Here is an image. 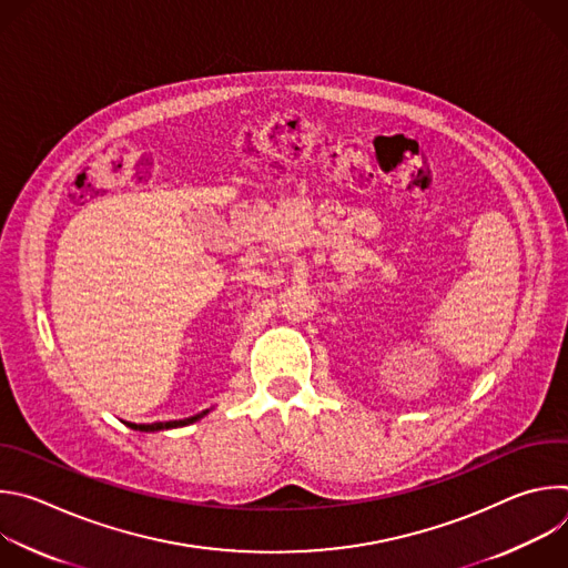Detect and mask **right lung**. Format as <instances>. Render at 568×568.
I'll return each instance as SVG.
<instances>
[{"label":"right lung","instance_id":"obj_1","mask_svg":"<svg viewBox=\"0 0 568 568\" xmlns=\"http://www.w3.org/2000/svg\"><path fill=\"white\" fill-rule=\"evenodd\" d=\"M211 409H204L191 418H182V420H166V423H128L123 420L130 429H136V432H161V429H175V427H186V425H193L197 423L200 418H204Z\"/></svg>","mask_w":568,"mask_h":568}]
</instances>
